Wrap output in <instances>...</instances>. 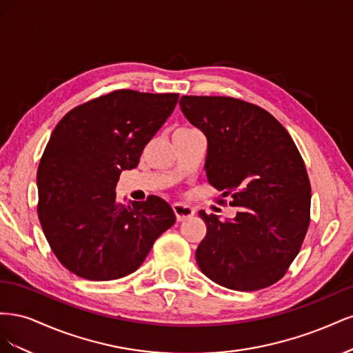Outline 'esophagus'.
<instances>
[{"mask_svg": "<svg viewBox=\"0 0 353 353\" xmlns=\"http://www.w3.org/2000/svg\"><path fill=\"white\" fill-rule=\"evenodd\" d=\"M174 212H175V216H176V221H185L188 219L190 216L194 215V209L190 208L187 205H183V203H175V205L172 206Z\"/></svg>", "mask_w": 353, "mask_h": 353, "instance_id": "34e87169", "label": "esophagus"}]
</instances>
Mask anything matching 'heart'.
I'll use <instances>...</instances> for the list:
<instances>
[{
	"label": "heart",
	"mask_w": 353,
	"mask_h": 353,
	"mask_svg": "<svg viewBox=\"0 0 353 353\" xmlns=\"http://www.w3.org/2000/svg\"><path fill=\"white\" fill-rule=\"evenodd\" d=\"M179 132H188V131H196V130H190V128H179V130H176Z\"/></svg>",
	"instance_id": "heart-1"
}]
</instances>
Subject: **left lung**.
<instances>
[{"instance_id": "obj_1", "label": "left lung", "mask_w": 353, "mask_h": 353, "mask_svg": "<svg viewBox=\"0 0 353 353\" xmlns=\"http://www.w3.org/2000/svg\"><path fill=\"white\" fill-rule=\"evenodd\" d=\"M179 105L208 138V183L239 208L225 221L199 212L206 223L199 268L231 290L272 285L301 252L311 222V183L293 138L270 112L241 99L183 95Z\"/></svg>"}]
</instances>
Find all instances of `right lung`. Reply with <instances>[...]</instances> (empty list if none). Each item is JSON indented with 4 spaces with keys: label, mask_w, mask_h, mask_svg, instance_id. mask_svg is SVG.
<instances>
[{
    "label": "right lung",
    "mask_w": 353,
    "mask_h": 353,
    "mask_svg": "<svg viewBox=\"0 0 353 353\" xmlns=\"http://www.w3.org/2000/svg\"><path fill=\"white\" fill-rule=\"evenodd\" d=\"M179 94L116 90L68 112L38 166V218L66 270L91 281L140 268L160 234L175 223L165 200L122 205L114 188L174 112Z\"/></svg>",
    "instance_id": "right-lung-1"
}]
</instances>
